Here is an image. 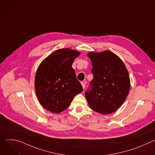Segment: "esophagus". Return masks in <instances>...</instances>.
I'll use <instances>...</instances> for the list:
<instances>
[{"label":"esophagus","instance_id":"1","mask_svg":"<svg viewBox=\"0 0 155 155\" xmlns=\"http://www.w3.org/2000/svg\"><path fill=\"white\" fill-rule=\"evenodd\" d=\"M81 86H82V87L84 89V88L85 87V86H86L85 83H84V82H81Z\"/></svg>","mask_w":155,"mask_h":155}]
</instances>
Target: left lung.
I'll list each match as a JSON object with an SVG mask.
<instances>
[{
	"instance_id": "left-lung-1",
	"label": "left lung",
	"mask_w": 155,
	"mask_h": 155,
	"mask_svg": "<svg viewBox=\"0 0 155 155\" xmlns=\"http://www.w3.org/2000/svg\"><path fill=\"white\" fill-rule=\"evenodd\" d=\"M87 56L92 63L91 90L85 93L90 107L103 115L115 112L126 100L130 90L128 71L123 61L108 50Z\"/></svg>"
}]
</instances>
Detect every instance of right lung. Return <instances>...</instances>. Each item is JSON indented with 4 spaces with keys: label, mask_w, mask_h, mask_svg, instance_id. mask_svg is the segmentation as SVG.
<instances>
[{
    "label": "right lung",
    "mask_w": 155,
    "mask_h": 155,
    "mask_svg": "<svg viewBox=\"0 0 155 155\" xmlns=\"http://www.w3.org/2000/svg\"><path fill=\"white\" fill-rule=\"evenodd\" d=\"M80 53L70 48L56 50L40 64L35 77V90L41 106L54 114L67 109L74 97L83 91L72 63Z\"/></svg>",
    "instance_id": "add662e5"
}]
</instances>
